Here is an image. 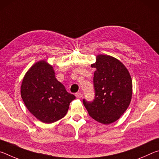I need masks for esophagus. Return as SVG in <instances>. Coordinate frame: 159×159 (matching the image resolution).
I'll list each match as a JSON object with an SVG mask.
<instances>
[{
	"mask_svg": "<svg viewBox=\"0 0 159 159\" xmlns=\"http://www.w3.org/2000/svg\"><path fill=\"white\" fill-rule=\"evenodd\" d=\"M75 95H76V97L77 98H82V93H76V94H75Z\"/></svg>",
	"mask_w": 159,
	"mask_h": 159,
	"instance_id": "1",
	"label": "esophagus"
}]
</instances>
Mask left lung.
Masks as SVG:
<instances>
[{"label": "left lung", "mask_w": 159, "mask_h": 159, "mask_svg": "<svg viewBox=\"0 0 159 159\" xmlns=\"http://www.w3.org/2000/svg\"><path fill=\"white\" fill-rule=\"evenodd\" d=\"M91 66L96 69L93 85L95 98L83 99V103L93 119L110 124L120 118L130 104L132 98V79L128 69L116 59L108 55L97 57Z\"/></svg>", "instance_id": "1"}]
</instances>
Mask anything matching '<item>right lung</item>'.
<instances>
[{"label":"right lung","instance_id":"right-lung-1","mask_svg":"<svg viewBox=\"0 0 159 159\" xmlns=\"http://www.w3.org/2000/svg\"><path fill=\"white\" fill-rule=\"evenodd\" d=\"M21 96L29 111L45 123L62 118L76 98L56 79L52 66L45 61L35 64L26 74Z\"/></svg>","mask_w":159,"mask_h":159}]
</instances>
